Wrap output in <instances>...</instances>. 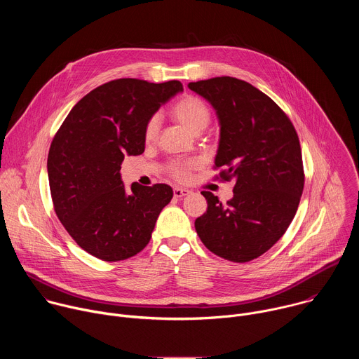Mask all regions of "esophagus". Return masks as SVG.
I'll return each mask as SVG.
<instances>
[{
    "instance_id": "34e87169",
    "label": "esophagus",
    "mask_w": 359,
    "mask_h": 359,
    "mask_svg": "<svg viewBox=\"0 0 359 359\" xmlns=\"http://www.w3.org/2000/svg\"><path fill=\"white\" fill-rule=\"evenodd\" d=\"M189 193H190V190L183 189V187H175V189H173V194H175V197H177V198L184 197V196H187Z\"/></svg>"
}]
</instances>
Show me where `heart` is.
Segmentation results:
<instances>
[{
    "label": "heart",
    "instance_id": "heart-1",
    "mask_svg": "<svg viewBox=\"0 0 359 359\" xmlns=\"http://www.w3.org/2000/svg\"><path fill=\"white\" fill-rule=\"evenodd\" d=\"M173 118L193 133H200L210 125L212 112L204 102L194 96L186 95L179 99L172 108ZM159 116L153 115L144 125L143 137L146 142H153L159 132ZM198 168L196 159H175L168 163L166 172L176 182H187L191 177V172Z\"/></svg>",
    "mask_w": 359,
    "mask_h": 359
}]
</instances>
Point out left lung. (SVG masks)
I'll return each mask as SVG.
<instances>
[{
	"mask_svg": "<svg viewBox=\"0 0 359 359\" xmlns=\"http://www.w3.org/2000/svg\"><path fill=\"white\" fill-rule=\"evenodd\" d=\"M189 88L220 119L215 179L234 182L226 204L201 191L208 212L196 219V231L219 257L251 262L283 237L298 209L305 175L297 130L270 96L245 81L217 76Z\"/></svg>",
	"mask_w": 359,
	"mask_h": 359,
	"instance_id": "left-lung-1",
	"label": "left lung"
}]
</instances>
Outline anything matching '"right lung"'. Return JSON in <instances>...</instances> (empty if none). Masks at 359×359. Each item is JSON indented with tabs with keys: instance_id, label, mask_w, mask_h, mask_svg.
<instances>
[{
	"instance_id": "obj_1",
	"label": "right lung",
	"mask_w": 359,
	"mask_h": 359,
	"mask_svg": "<svg viewBox=\"0 0 359 359\" xmlns=\"http://www.w3.org/2000/svg\"><path fill=\"white\" fill-rule=\"evenodd\" d=\"M180 90L179 81L114 79L86 93L50 142L46 166L54 210L93 257L122 262L140 252L170 203V186L133 183L126 193L119 172L126 155L144 151L149 118Z\"/></svg>"
}]
</instances>
